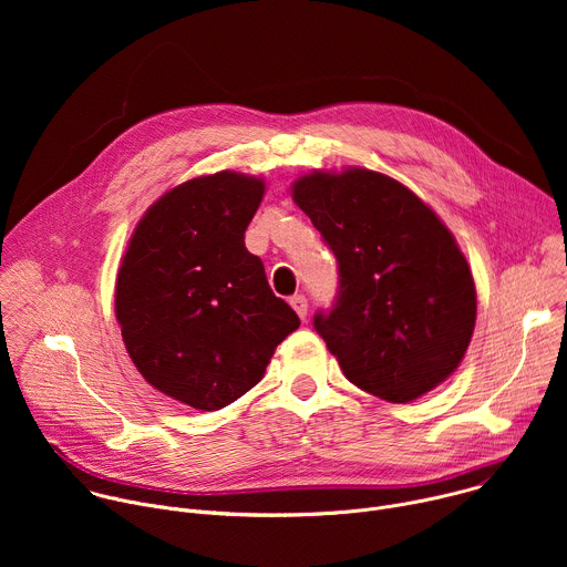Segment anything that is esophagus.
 <instances>
[{
	"label": "esophagus",
	"instance_id": "34e87169",
	"mask_svg": "<svg viewBox=\"0 0 567 567\" xmlns=\"http://www.w3.org/2000/svg\"><path fill=\"white\" fill-rule=\"evenodd\" d=\"M289 302H291V307L296 309V313L305 320V318H307V298H305L302 293H296V296L289 298Z\"/></svg>",
	"mask_w": 567,
	"mask_h": 567
}]
</instances>
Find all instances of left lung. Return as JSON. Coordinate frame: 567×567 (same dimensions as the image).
Instances as JSON below:
<instances>
[{"label": "left lung", "mask_w": 567, "mask_h": 567, "mask_svg": "<svg viewBox=\"0 0 567 567\" xmlns=\"http://www.w3.org/2000/svg\"><path fill=\"white\" fill-rule=\"evenodd\" d=\"M339 262V293L313 328L361 390L406 403L455 372L475 328V285L442 219L365 168L311 173L291 188Z\"/></svg>", "instance_id": "8db88e82"}]
</instances>
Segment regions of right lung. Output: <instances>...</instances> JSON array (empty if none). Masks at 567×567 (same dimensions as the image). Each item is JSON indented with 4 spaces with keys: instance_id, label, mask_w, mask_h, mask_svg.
Here are the masks:
<instances>
[{
    "instance_id": "1",
    "label": "right lung",
    "mask_w": 567,
    "mask_h": 567,
    "mask_svg": "<svg viewBox=\"0 0 567 567\" xmlns=\"http://www.w3.org/2000/svg\"><path fill=\"white\" fill-rule=\"evenodd\" d=\"M265 182L230 171L156 199L116 278V320L143 379L197 411H219L265 374L300 326L278 298L245 230Z\"/></svg>"
}]
</instances>
